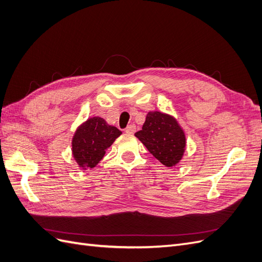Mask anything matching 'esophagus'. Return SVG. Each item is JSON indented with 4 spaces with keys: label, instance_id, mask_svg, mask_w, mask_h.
I'll use <instances>...</instances> for the list:
<instances>
[{
    "label": "esophagus",
    "instance_id": "obj_1",
    "mask_svg": "<svg viewBox=\"0 0 262 262\" xmlns=\"http://www.w3.org/2000/svg\"><path fill=\"white\" fill-rule=\"evenodd\" d=\"M124 132H125L126 134H133L134 132H136V125H134V124L128 125V126H126V128L124 129Z\"/></svg>",
    "mask_w": 262,
    "mask_h": 262
}]
</instances>
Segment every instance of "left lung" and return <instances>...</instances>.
Wrapping results in <instances>:
<instances>
[{"label":"left lung","instance_id":"8db88e82","mask_svg":"<svg viewBox=\"0 0 262 262\" xmlns=\"http://www.w3.org/2000/svg\"><path fill=\"white\" fill-rule=\"evenodd\" d=\"M134 136L166 167L176 166L184 156L186 136L172 116L161 112H149L142 130Z\"/></svg>","mask_w":262,"mask_h":262}]
</instances>
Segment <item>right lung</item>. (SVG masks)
Instances as JSON below:
<instances>
[{
	"instance_id": "1",
	"label": "right lung",
	"mask_w": 262,
	"mask_h": 262,
	"mask_svg": "<svg viewBox=\"0 0 262 262\" xmlns=\"http://www.w3.org/2000/svg\"><path fill=\"white\" fill-rule=\"evenodd\" d=\"M121 133L100 117L87 119L78 126L72 139V153L77 165L84 170L94 168Z\"/></svg>"
}]
</instances>
